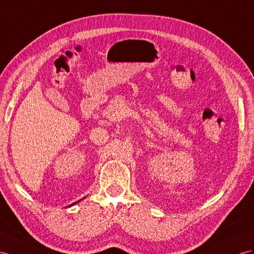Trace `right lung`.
<instances>
[{
  "label": "right lung",
  "mask_w": 254,
  "mask_h": 254,
  "mask_svg": "<svg viewBox=\"0 0 254 254\" xmlns=\"http://www.w3.org/2000/svg\"><path fill=\"white\" fill-rule=\"evenodd\" d=\"M78 201H79V200H78ZM75 204H77V201H76V203H74V204H71V205H75ZM71 205H69V206H71Z\"/></svg>",
  "instance_id": "1"
}]
</instances>
